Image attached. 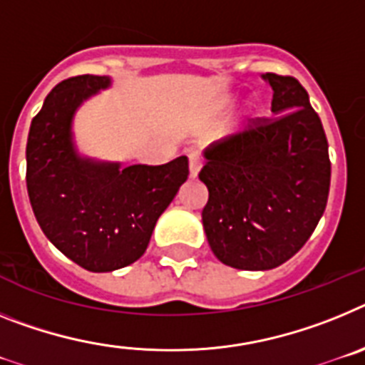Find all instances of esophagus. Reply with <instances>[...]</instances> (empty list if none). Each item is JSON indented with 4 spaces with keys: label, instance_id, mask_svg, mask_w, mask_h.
<instances>
[{
    "label": "esophagus",
    "instance_id": "1",
    "mask_svg": "<svg viewBox=\"0 0 365 365\" xmlns=\"http://www.w3.org/2000/svg\"><path fill=\"white\" fill-rule=\"evenodd\" d=\"M200 169H202L200 156H198L196 152H191V154H189V173H191V178H196L198 173H200Z\"/></svg>",
    "mask_w": 365,
    "mask_h": 365
}]
</instances>
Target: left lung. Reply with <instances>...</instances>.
Wrapping results in <instances>:
<instances>
[{"instance_id":"1","label":"left lung","mask_w":365,"mask_h":365,"mask_svg":"<svg viewBox=\"0 0 365 365\" xmlns=\"http://www.w3.org/2000/svg\"><path fill=\"white\" fill-rule=\"evenodd\" d=\"M274 90V119L204 150L198 178L215 257L239 270H272L296 255L318 226L331 185L329 145L309 93L294 77L262 75Z\"/></svg>"}]
</instances>
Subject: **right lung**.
<instances>
[{
  "instance_id": "add662e5",
  "label": "right lung",
  "mask_w": 365,
  "mask_h": 365,
  "mask_svg": "<svg viewBox=\"0 0 365 365\" xmlns=\"http://www.w3.org/2000/svg\"><path fill=\"white\" fill-rule=\"evenodd\" d=\"M112 86L110 77L81 75L56 84L31 123L27 191L43 235L90 272L138 261L158 218L189 176L185 156L165 165H130L82 156L73 119L84 101Z\"/></svg>"
}]
</instances>
